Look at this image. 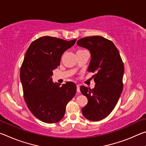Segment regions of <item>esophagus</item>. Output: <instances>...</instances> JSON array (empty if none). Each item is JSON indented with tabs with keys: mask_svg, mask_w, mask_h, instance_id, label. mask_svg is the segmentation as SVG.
Returning a JSON list of instances; mask_svg holds the SVG:
<instances>
[{
	"mask_svg": "<svg viewBox=\"0 0 146 146\" xmlns=\"http://www.w3.org/2000/svg\"><path fill=\"white\" fill-rule=\"evenodd\" d=\"M76 91H77V93H80V86L79 85H76Z\"/></svg>",
	"mask_w": 146,
	"mask_h": 146,
	"instance_id": "obj_1",
	"label": "esophagus"
}]
</instances>
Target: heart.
Listing matches in <instances>:
<instances>
[{"mask_svg":"<svg viewBox=\"0 0 146 146\" xmlns=\"http://www.w3.org/2000/svg\"><path fill=\"white\" fill-rule=\"evenodd\" d=\"M79 51H81V50H79Z\"/></svg>","mask_w":146,"mask_h":146,"instance_id":"obj_1","label":"heart"}]
</instances>
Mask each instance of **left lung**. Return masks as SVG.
Returning a JSON list of instances; mask_svg holds the SVG:
<instances>
[{
  "label": "left lung",
  "mask_w": 146,
  "mask_h": 146,
  "mask_svg": "<svg viewBox=\"0 0 146 146\" xmlns=\"http://www.w3.org/2000/svg\"><path fill=\"white\" fill-rule=\"evenodd\" d=\"M76 44L90 51L91 58L88 71L95 73L93 76L95 88H80L88 100L82 113L88 120L99 121L110 114L122 93L123 63L115 44L103 36L84 37Z\"/></svg>",
  "instance_id": "1"
}]
</instances>
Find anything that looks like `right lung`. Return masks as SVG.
<instances>
[{
	"mask_svg": "<svg viewBox=\"0 0 146 146\" xmlns=\"http://www.w3.org/2000/svg\"><path fill=\"white\" fill-rule=\"evenodd\" d=\"M52 36L34 40L27 50L22 64L20 78L27 106L35 117L48 123L63 118L68 103L75 95L76 86L53 82V70L60 65L62 54L75 44Z\"/></svg>",
	"mask_w": 146,
	"mask_h": 146,
	"instance_id": "1",
	"label": "right lung"
}]
</instances>
